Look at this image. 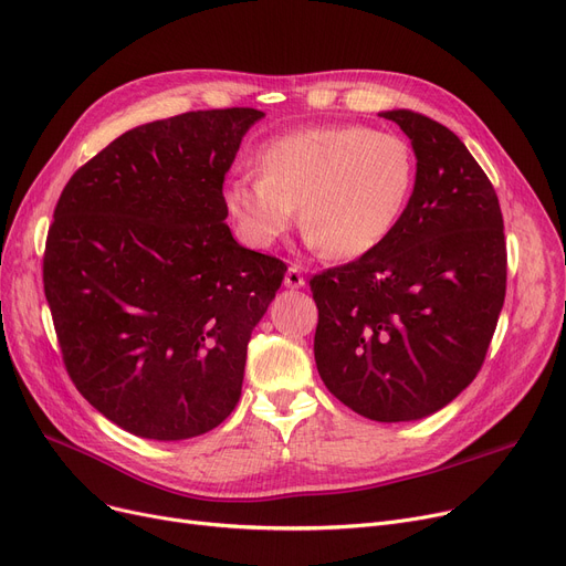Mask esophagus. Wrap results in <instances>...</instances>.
<instances>
[{"mask_svg": "<svg viewBox=\"0 0 566 566\" xmlns=\"http://www.w3.org/2000/svg\"><path fill=\"white\" fill-rule=\"evenodd\" d=\"M284 286H289V289L305 286V277H303V271L298 265H289V271L284 275Z\"/></svg>", "mask_w": 566, "mask_h": 566, "instance_id": "obj_1", "label": "esophagus"}]
</instances>
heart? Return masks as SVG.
I'll use <instances>...</instances> for the list:
<instances>
[{
	"mask_svg": "<svg viewBox=\"0 0 566 566\" xmlns=\"http://www.w3.org/2000/svg\"><path fill=\"white\" fill-rule=\"evenodd\" d=\"M259 174L224 186V206L256 248L291 229L303 206V229L333 259L376 250L397 227L415 186L410 144L365 126H316L268 142Z\"/></svg>",
	"mask_w": 566,
	"mask_h": 566,
	"instance_id": "heart-1",
	"label": "heart"
}]
</instances>
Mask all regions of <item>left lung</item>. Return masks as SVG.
<instances>
[{
	"label": "left lung",
	"mask_w": 566,
	"mask_h": 566,
	"mask_svg": "<svg viewBox=\"0 0 566 566\" xmlns=\"http://www.w3.org/2000/svg\"><path fill=\"white\" fill-rule=\"evenodd\" d=\"M412 142L418 174L385 241L310 280L318 374L344 406L410 422L478 376L507 291L497 195L465 144L433 118L382 112Z\"/></svg>",
	"instance_id": "8db88e82"
}]
</instances>
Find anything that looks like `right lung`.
Wrapping results in <instances>:
<instances>
[{"instance_id": "right-lung-1", "label": "right lung", "mask_w": 566, "mask_h": 566, "mask_svg": "<svg viewBox=\"0 0 566 566\" xmlns=\"http://www.w3.org/2000/svg\"><path fill=\"white\" fill-rule=\"evenodd\" d=\"M261 116L199 109L137 126L56 201L43 286L66 371L139 438L201 436L241 399L250 335L286 273L224 222V174Z\"/></svg>"}]
</instances>
